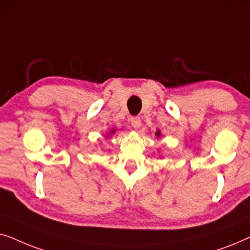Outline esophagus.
<instances>
[{
  "instance_id": "esophagus-1",
  "label": "esophagus",
  "mask_w": 250,
  "mask_h": 250,
  "mask_svg": "<svg viewBox=\"0 0 250 250\" xmlns=\"http://www.w3.org/2000/svg\"><path fill=\"white\" fill-rule=\"evenodd\" d=\"M131 125L134 128H139L141 126V118L140 117H132L131 118Z\"/></svg>"
}]
</instances>
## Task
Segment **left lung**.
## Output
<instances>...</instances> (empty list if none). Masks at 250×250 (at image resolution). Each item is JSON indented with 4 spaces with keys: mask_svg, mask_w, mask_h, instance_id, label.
I'll return each instance as SVG.
<instances>
[{
    "mask_svg": "<svg viewBox=\"0 0 250 250\" xmlns=\"http://www.w3.org/2000/svg\"><path fill=\"white\" fill-rule=\"evenodd\" d=\"M155 134H156V136H157V138H159V136H162V132H160V131H159V129H158V131H157V132L155 133Z\"/></svg>",
    "mask_w": 250,
    "mask_h": 250,
    "instance_id": "left-lung-1",
    "label": "left lung"
}]
</instances>
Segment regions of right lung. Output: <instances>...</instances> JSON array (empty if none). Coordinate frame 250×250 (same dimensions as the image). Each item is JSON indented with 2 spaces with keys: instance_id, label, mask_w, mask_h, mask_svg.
Segmentation results:
<instances>
[{
  "instance_id": "add662e5",
  "label": "right lung",
  "mask_w": 250,
  "mask_h": 250,
  "mask_svg": "<svg viewBox=\"0 0 250 250\" xmlns=\"http://www.w3.org/2000/svg\"><path fill=\"white\" fill-rule=\"evenodd\" d=\"M115 133H116V129H111V131H110V133H109V134L107 135V139H109V138H110V135H112V134H115Z\"/></svg>"
}]
</instances>
